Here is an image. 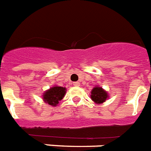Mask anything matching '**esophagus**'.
I'll return each mask as SVG.
<instances>
[{
	"mask_svg": "<svg viewBox=\"0 0 151 151\" xmlns=\"http://www.w3.org/2000/svg\"><path fill=\"white\" fill-rule=\"evenodd\" d=\"M79 84H80L79 82H74V83H73V85H74L75 86H79Z\"/></svg>",
	"mask_w": 151,
	"mask_h": 151,
	"instance_id": "34e87169",
	"label": "esophagus"
}]
</instances>
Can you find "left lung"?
I'll return each instance as SVG.
<instances>
[{"label":"left lung","mask_w":151,"mask_h":151,"mask_svg":"<svg viewBox=\"0 0 151 151\" xmlns=\"http://www.w3.org/2000/svg\"><path fill=\"white\" fill-rule=\"evenodd\" d=\"M90 97L96 104H102L109 97L108 93L104 90L102 87L95 86L91 91Z\"/></svg>","instance_id":"8db88e82"}]
</instances>
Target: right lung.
<instances>
[{"label": "right lung", "mask_w": 151, "mask_h": 151, "mask_svg": "<svg viewBox=\"0 0 151 151\" xmlns=\"http://www.w3.org/2000/svg\"><path fill=\"white\" fill-rule=\"evenodd\" d=\"M65 93V87L55 86L43 93V100L49 105L55 107L59 103V101L63 99Z\"/></svg>", "instance_id": "obj_1"}]
</instances>
